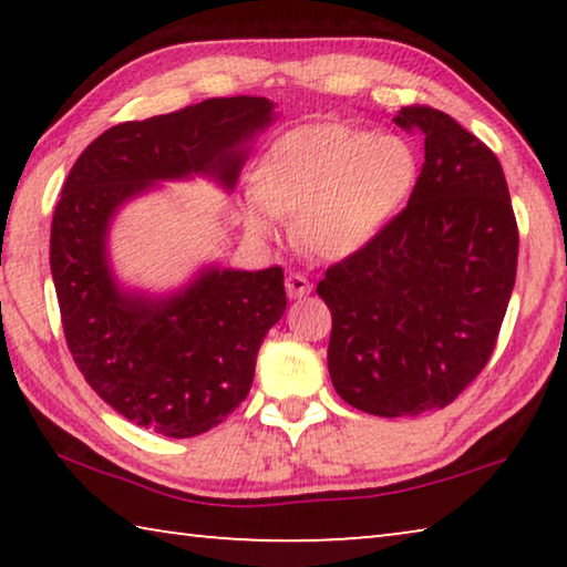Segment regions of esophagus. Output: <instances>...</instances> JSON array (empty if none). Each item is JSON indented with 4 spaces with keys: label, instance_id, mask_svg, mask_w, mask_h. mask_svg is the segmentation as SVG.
<instances>
[{
    "label": "esophagus",
    "instance_id": "obj_1",
    "mask_svg": "<svg viewBox=\"0 0 567 567\" xmlns=\"http://www.w3.org/2000/svg\"><path fill=\"white\" fill-rule=\"evenodd\" d=\"M285 290H287V297H292V300H297V297H305L312 292V285L310 280H307L305 275H297V272H290L285 277Z\"/></svg>",
    "mask_w": 567,
    "mask_h": 567
}]
</instances>
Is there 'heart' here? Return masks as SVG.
<instances>
[{"mask_svg":"<svg viewBox=\"0 0 567 567\" xmlns=\"http://www.w3.org/2000/svg\"><path fill=\"white\" fill-rule=\"evenodd\" d=\"M420 177L415 147L400 134L342 122L285 132L255 162L252 195L239 205L249 237L270 243L277 217L322 260H348L385 233Z\"/></svg>","mask_w":567,"mask_h":567,"instance_id":"obj_1","label":"heart"}]
</instances>
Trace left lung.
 Returning <instances> with one entry per match:
<instances>
[{"label": "left lung", "instance_id": "obj_1", "mask_svg": "<svg viewBox=\"0 0 567 567\" xmlns=\"http://www.w3.org/2000/svg\"><path fill=\"white\" fill-rule=\"evenodd\" d=\"M395 122L425 137L408 207L318 285L332 312L328 370L348 405L380 417L445 408L485 368L511 302L517 225L497 157L433 107Z\"/></svg>", "mask_w": 567, "mask_h": 567}]
</instances>
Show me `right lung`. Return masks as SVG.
Masks as SVG:
<instances>
[{"label": "right lung", "mask_w": 567, "mask_h": 567, "mask_svg": "<svg viewBox=\"0 0 567 567\" xmlns=\"http://www.w3.org/2000/svg\"><path fill=\"white\" fill-rule=\"evenodd\" d=\"M275 120L267 97L205 100L117 124L66 175L50 237L64 338L90 388L134 425L167 437L219 425L247 398L265 334L285 315V275L205 262L152 290L117 275L112 227L165 182L207 179L229 195Z\"/></svg>", "instance_id": "right-lung-1"}]
</instances>
